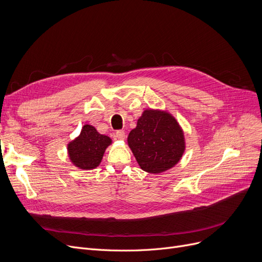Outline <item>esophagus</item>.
Masks as SVG:
<instances>
[{"label":"esophagus","instance_id":"obj_1","mask_svg":"<svg viewBox=\"0 0 262 262\" xmlns=\"http://www.w3.org/2000/svg\"><path fill=\"white\" fill-rule=\"evenodd\" d=\"M115 137H116V139H118V140H124V139H125V132H124V130H118L115 134Z\"/></svg>","mask_w":262,"mask_h":262}]
</instances>
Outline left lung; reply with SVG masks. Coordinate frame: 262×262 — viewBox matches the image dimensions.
Wrapping results in <instances>:
<instances>
[{
	"instance_id": "obj_1",
	"label": "left lung",
	"mask_w": 262,
	"mask_h": 262,
	"mask_svg": "<svg viewBox=\"0 0 262 262\" xmlns=\"http://www.w3.org/2000/svg\"><path fill=\"white\" fill-rule=\"evenodd\" d=\"M127 144L139 167L152 174L175 167L186 149L184 130L174 116L167 110L150 108L137 121Z\"/></svg>"
}]
</instances>
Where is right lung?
I'll return each instance as SVG.
<instances>
[{
  "label": "right lung",
  "mask_w": 262,
  "mask_h": 262,
  "mask_svg": "<svg viewBox=\"0 0 262 262\" xmlns=\"http://www.w3.org/2000/svg\"><path fill=\"white\" fill-rule=\"evenodd\" d=\"M113 143L108 136L100 134L94 126L85 124L80 134L67 145L68 156L80 170H92L100 166L106 148Z\"/></svg>",
  "instance_id": "1"
}]
</instances>
